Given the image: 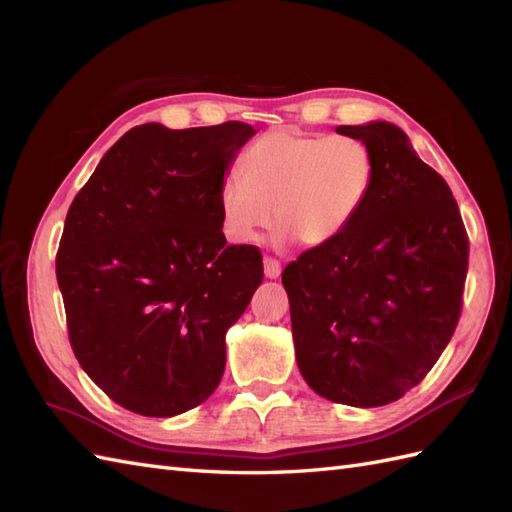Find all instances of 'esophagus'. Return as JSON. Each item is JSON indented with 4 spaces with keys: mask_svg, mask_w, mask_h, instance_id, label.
I'll return each mask as SVG.
<instances>
[{
    "mask_svg": "<svg viewBox=\"0 0 512 512\" xmlns=\"http://www.w3.org/2000/svg\"><path fill=\"white\" fill-rule=\"evenodd\" d=\"M282 273V265L277 262L275 258H265V277H269V280H277Z\"/></svg>",
    "mask_w": 512,
    "mask_h": 512,
    "instance_id": "34e87169",
    "label": "esophagus"
}]
</instances>
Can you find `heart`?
I'll list each match as a JSON object with an SVG mask.
<instances>
[{"label": "heart", "instance_id": "1", "mask_svg": "<svg viewBox=\"0 0 512 512\" xmlns=\"http://www.w3.org/2000/svg\"><path fill=\"white\" fill-rule=\"evenodd\" d=\"M241 177H226L218 205L226 237L252 243L280 224L277 243L305 247L335 241L363 209L376 177L369 147L352 136L280 128L245 149Z\"/></svg>", "mask_w": 512, "mask_h": 512}]
</instances>
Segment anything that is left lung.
<instances>
[{"label": "left lung", "mask_w": 512, "mask_h": 512, "mask_svg": "<svg viewBox=\"0 0 512 512\" xmlns=\"http://www.w3.org/2000/svg\"><path fill=\"white\" fill-rule=\"evenodd\" d=\"M363 141L376 177L335 241L282 273L297 365L335 404L378 408L404 397L455 333L468 237L446 181L389 121L337 126Z\"/></svg>", "instance_id": "1"}]
</instances>
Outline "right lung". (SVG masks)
I'll use <instances>...</instances> for the list:
<instances>
[{
	"mask_svg": "<svg viewBox=\"0 0 512 512\" xmlns=\"http://www.w3.org/2000/svg\"><path fill=\"white\" fill-rule=\"evenodd\" d=\"M256 130L143 123L72 200L57 252L72 350L115 404L177 416L218 389L226 333L262 282L254 245H226L218 192Z\"/></svg>",
	"mask_w": 512,
	"mask_h": 512,
	"instance_id": "right-lung-1",
	"label": "right lung"
}]
</instances>
